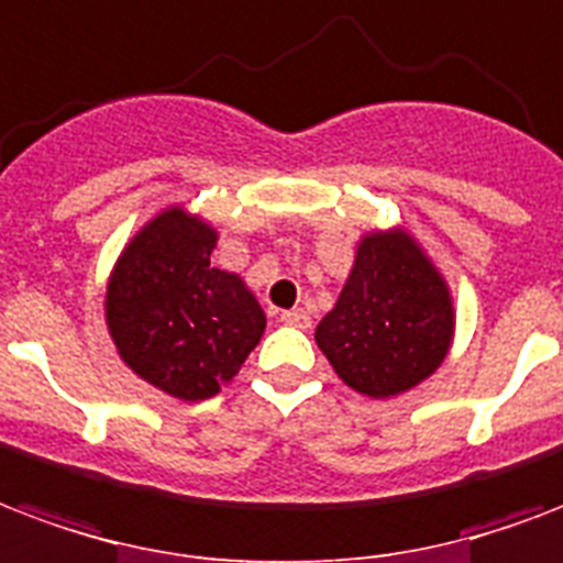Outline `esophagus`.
<instances>
[{
  "label": "esophagus",
  "mask_w": 563,
  "mask_h": 563,
  "mask_svg": "<svg viewBox=\"0 0 563 563\" xmlns=\"http://www.w3.org/2000/svg\"><path fill=\"white\" fill-rule=\"evenodd\" d=\"M280 321L283 324H289V328H298V330H307L312 324L310 312L307 310H286L280 316Z\"/></svg>",
  "instance_id": "1"
}]
</instances>
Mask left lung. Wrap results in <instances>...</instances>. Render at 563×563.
Masks as SVG:
<instances>
[{"instance_id": "left-lung-1", "label": "left lung", "mask_w": 563, "mask_h": 563, "mask_svg": "<svg viewBox=\"0 0 563 563\" xmlns=\"http://www.w3.org/2000/svg\"><path fill=\"white\" fill-rule=\"evenodd\" d=\"M454 339V300L422 244L405 227L372 230L316 342L351 389L401 396L443 366Z\"/></svg>"}]
</instances>
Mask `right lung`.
Wrapping results in <instances>:
<instances>
[{
	"label": "right lung",
	"mask_w": 563,
	"mask_h": 563,
	"mask_svg": "<svg viewBox=\"0 0 563 563\" xmlns=\"http://www.w3.org/2000/svg\"><path fill=\"white\" fill-rule=\"evenodd\" d=\"M218 230L167 206L120 251L106 286L109 336L141 380L183 401L221 393L265 333V312L212 265Z\"/></svg>",
	"instance_id": "add662e5"
}]
</instances>
